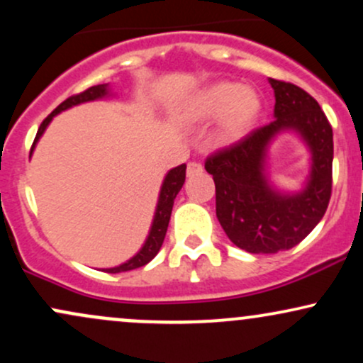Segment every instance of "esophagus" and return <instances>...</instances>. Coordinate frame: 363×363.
<instances>
[{"mask_svg":"<svg viewBox=\"0 0 363 363\" xmlns=\"http://www.w3.org/2000/svg\"><path fill=\"white\" fill-rule=\"evenodd\" d=\"M201 172H203L201 164H198V162H189V164H187V177L198 176V174Z\"/></svg>","mask_w":363,"mask_h":363,"instance_id":"esophagus-1","label":"esophagus"}]
</instances>
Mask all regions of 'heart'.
<instances>
[{"instance_id":"obj_1","label":"heart","mask_w":363,"mask_h":363,"mask_svg":"<svg viewBox=\"0 0 363 363\" xmlns=\"http://www.w3.org/2000/svg\"><path fill=\"white\" fill-rule=\"evenodd\" d=\"M261 109L262 101L256 90L237 82L220 80L191 94L181 116L191 124H205L220 118L216 128L218 140L235 143L254 128Z\"/></svg>"}]
</instances>
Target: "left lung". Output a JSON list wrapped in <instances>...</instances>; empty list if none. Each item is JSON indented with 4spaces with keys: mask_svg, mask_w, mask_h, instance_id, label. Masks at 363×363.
<instances>
[{
    "mask_svg": "<svg viewBox=\"0 0 363 363\" xmlns=\"http://www.w3.org/2000/svg\"><path fill=\"white\" fill-rule=\"evenodd\" d=\"M269 85L274 121L205 162L215 181L216 218L237 247L252 254H274L302 242L326 213L331 198V124L301 86L274 78ZM286 130L301 135L311 153L310 177L297 194L277 190L265 170L269 145Z\"/></svg>",
    "mask_w": 363,
    "mask_h": 363,
    "instance_id": "8db88e82",
    "label": "left lung"
}]
</instances>
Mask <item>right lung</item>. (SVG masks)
<instances>
[{"label": "right lung", "mask_w": 363, "mask_h": 363, "mask_svg": "<svg viewBox=\"0 0 363 363\" xmlns=\"http://www.w3.org/2000/svg\"><path fill=\"white\" fill-rule=\"evenodd\" d=\"M109 95H111L109 83H102V85L90 86L89 90L82 91V94H78V95H73V97L66 99L65 102L60 104V106H57L56 109H54L51 114H49L48 118L43 121V124L39 126V131H37L34 145H32V148H30V157H32V152H34L37 141H39L40 136L44 135L45 128L49 126V123H51L54 116H57L60 112L69 109V107H73V106H80V104H85V102L99 101V99L109 97ZM184 181H186V164L177 165V167L169 170L167 176H165V179H164V182H162L160 194H158V201H157V208H155V215H153L152 227H150L148 237H147V240H145V244L141 245L140 251L136 252L131 259H128L126 262H123V264H119V266H114V268L104 269V272H107V273L129 272V269L141 268V266H145L147 262H150L153 257L157 256L158 251H160L162 244H164L165 234H167V227H169L170 213H172L174 199H176L177 193L181 191Z\"/></svg>", "instance_id": "1"}]
</instances>
